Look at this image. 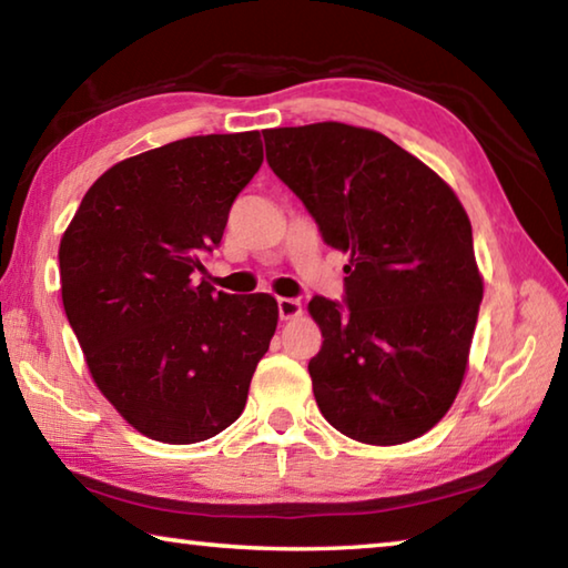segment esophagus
Wrapping results in <instances>:
<instances>
[{
    "instance_id": "1",
    "label": "esophagus",
    "mask_w": 568,
    "mask_h": 568,
    "mask_svg": "<svg viewBox=\"0 0 568 568\" xmlns=\"http://www.w3.org/2000/svg\"><path fill=\"white\" fill-rule=\"evenodd\" d=\"M301 313H303L301 297H277V315H281V321H293Z\"/></svg>"
}]
</instances>
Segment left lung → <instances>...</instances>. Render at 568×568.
<instances>
[{
  "instance_id": "left-lung-1",
  "label": "left lung",
  "mask_w": 568,
  "mask_h": 568,
  "mask_svg": "<svg viewBox=\"0 0 568 568\" xmlns=\"http://www.w3.org/2000/svg\"><path fill=\"white\" fill-rule=\"evenodd\" d=\"M263 140L325 243L351 257L343 303L307 305L323 333L307 363L321 413L361 444L423 436L460 388L484 297L466 210L381 132L318 122Z\"/></svg>"
}]
</instances>
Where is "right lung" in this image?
Here are the masks:
<instances>
[{
    "mask_svg": "<svg viewBox=\"0 0 568 568\" xmlns=\"http://www.w3.org/2000/svg\"><path fill=\"white\" fill-rule=\"evenodd\" d=\"M261 165V132L170 142L104 172L64 230L62 303L92 378L162 444L235 423L275 333V297L195 277Z\"/></svg>",
    "mask_w": 568,
    "mask_h": 568,
    "instance_id": "1",
    "label": "right lung"
}]
</instances>
